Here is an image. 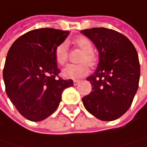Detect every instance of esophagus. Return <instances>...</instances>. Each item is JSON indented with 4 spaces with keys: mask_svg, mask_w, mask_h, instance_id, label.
Returning a JSON list of instances; mask_svg holds the SVG:
<instances>
[{
    "mask_svg": "<svg viewBox=\"0 0 147 147\" xmlns=\"http://www.w3.org/2000/svg\"><path fill=\"white\" fill-rule=\"evenodd\" d=\"M79 83V80H73V84L74 85H78Z\"/></svg>",
    "mask_w": 147,
    "mask_h": 147,
    "instance_id": "34e87169",
    "label": "esophagus"
}]
</instances>
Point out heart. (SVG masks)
Here are the masks:
<instances>
[{"instance_id": "1", "label": "heart", "mask_w": 147, "mask_h": 147, "mask_svg": "<svg viewBox=\"0 0 147 147\" xmlns=\"http://www.w3.org/2000/svg\"><path fill=\"white\" fill-rule=\"evenodd\" d=\"M75 45L84 51L78 64H69L63 71V74L67 78H79L85 76L90 67L95 66L98 63V57L93 53V44L91 41L84 36H79L73 40ZM68 49L66 42L59 43L55 49V58L58 64L64 65L68 61Z\"/></svg>"}]
</instances>
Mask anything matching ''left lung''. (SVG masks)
<instances>
[{"instance_id":"1","label":"left lung","mask_w":147,"mask_h":147,"mask_svg":"<svg viewBox=\"0 0 147 147\" xmlns=\"http://www.w3.org/2000/svg\"><path fill=\"white\" fill-rule=\"evenodd\" d=\"M81 32L99 52L98 67L87 78L92 90L82 98L84 105L100 120H115L128 111L139 88L140 65L137 50L116 30L92 28Z\"/></svg>"}]
</instances>
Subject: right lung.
Listing matches in <instances>:
<instances>
[{
    "mask_svg": "<svg viewBox=\"0 0 147 147\" xmlns=\"http://www.w3.org/2000/svg\"><path fill=\"white\" fill-rule=\"evenodd\" d=\"M69 31L51 28L33 29L10 47L3 69L7 95L19 113L30 121L47 119L59 106L62 92L73 86L59 77L55 49Z\"/></svg>",
    "mask_w": 147,
    "mask_h": 147,
    "instance_id": "obj_1",
    "label": "right lung"
}]
</instances>
